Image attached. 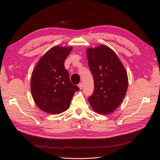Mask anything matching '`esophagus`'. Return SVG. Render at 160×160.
I'll return each instance as SVG.
<instances>
[{"label":"esophagus","instance_id":"obj_1","mask_svg":"<svg viewBox=\"0 0 160 160\" xmlns=\"http://www.w3.org/2000/svg\"><path fill=\"white\" fill-rule=\"evenodd\" d=\"M78 87H79L80 89H82V88H83V84H82V83H80L78 85Z\"/></svg>","mask_w":160,"mask_h":160}]
</instances>
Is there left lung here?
<instances>
[{
  "instance_id": "obj_1",
  "label": "left lung",
  "mask_w": 160,
  "mask_h": 160,
  "mask_svg": "<svg viewBox=\"0 0 160 160\" xmlns=\"http://www.w3.org/2000/svg\"><path fill=\"white\" fill-rule=\"evenodd\" d=\"M87 58L94 79V91L89 102L97 113H112L126 94L127 72L115 52L106 45L89 48Z\"/></svg>"
}]
</instances>
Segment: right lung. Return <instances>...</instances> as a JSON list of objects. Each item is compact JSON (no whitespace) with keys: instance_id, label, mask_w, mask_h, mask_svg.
I'll return each mask as SVG.
<instances>
[{"instance_id":"add662e5","label":"right lung","mask_w":160,"mask_h":160,"mask_svg":"<svg viewBox=\"0 0 160 160\" xmlns=\"http://www.w3.org/2000/svg\"><path fill=\"white\" fill-rule=\"evenodd\" d=\"M72 48L52 47L38 61L34 69L31 89L35 103L42 111L59 114L69 108L75 92L79 88L72 84L64 62Z\"/></svg>"}]
</instances>
